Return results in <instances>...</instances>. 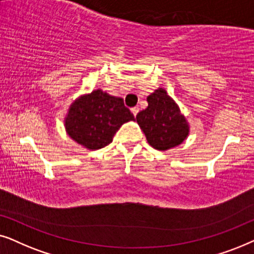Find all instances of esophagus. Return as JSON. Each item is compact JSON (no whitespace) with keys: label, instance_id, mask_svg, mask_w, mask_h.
Masks as SVG:
<instances>
[{"label":"esophagus","instance_id":"1","mask_svg":"<svg viewBox=\"0 0 254 254\" xmlns=\"http://www.w3.org/2000/svg\"><path fill=\"white\" fill-rule=\"evenodd\" d=\"M131 111H132V114L134 115V116H137L138 111H139V108H138V107H133V108H131Z\"/></svg>","mask_w":254,"mask_h":254}]
</instances>
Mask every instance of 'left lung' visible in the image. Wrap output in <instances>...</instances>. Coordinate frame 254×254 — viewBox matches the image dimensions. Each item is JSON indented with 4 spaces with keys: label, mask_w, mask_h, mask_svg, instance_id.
I'll list each match as a JSON object with an SVG mask.
<instances>
[{
    "label": "left lung",
    "mask_w": 254,
    "mask_h": 254,
    "mask_svg": "<svg viewBox=\"0 0 254 254\" xmlns=\"http://www.w3.org/2000/svg\"><path fill=\"white\" fill-rule=\"evenodd\" d=\"M146 109L137 114L136 120L155 150L165 151L178 146L188 136L189 127L178 104L162 88L147 97Z\"/></svg>",
    "instance_id": "1"
}]
</instances>
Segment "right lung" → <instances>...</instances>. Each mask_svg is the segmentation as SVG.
<instances>
[{"label":"right lung","instance_id":"obj_1","mask_svg":"<svg viewBox=\"0 0 254 254\" xmlns=\"http://www.w3.org/2000/svg\"><path fill=\"white\" fill-rule=\"evenodd\" d=\"M134 121L123 99L101 89L81 96L70 106L65 120L68 136L88 150H100L113 141L124 123Z\"/></svg>","mask_w":254,"mask_h":254}]
</instances>
